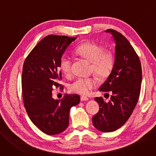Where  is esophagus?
<instances>
[{"instance_id": "1", "label": "esophagus", "mask_w": 156, "mask_h": 156, "mask_svg": "<svg viewBox=\"0 0 156 156\" xmlns=\"http://www.w3.org/2000/svg\"><path fill=\"white\" fill-rule=\"evenodd\" d=\"M80 99H81V101H87V100H89L88 98L86 97V96H81Z\"/></svg>"}]
</instances>
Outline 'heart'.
Returning a JSON list of instances; mask_svg holds the SVG:
<instances>
[{"instance_id":"b5f03b06","label":"heart","mask_w":156,"mask_h":156,"mask_svg":"<svg viewBox=\"0 0 156 156\" xmlns=\"http://www.w3.org/2000/svg\"><path fill=\"white\" fill-rule=\"evenodd\" d=\"M75 53L92 63V69L100 78H106L114 66V57L110 51L105 50L101 45L94 42H85L79 45L74 50ZM62 72L68 75L71 71V60L63 56L59 63ZM94 78H79L70 85V90L80 94H87L96 87Z\"/></svg>"}]
</instances>
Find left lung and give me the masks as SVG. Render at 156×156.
Wrapping results in <instances>:
<instances>
[{"label": "left lung", "mask_w": 156, "mask_h": 156, "mask_svg": "<svg viewBox=\"0 0 156 156\" xmlns=\"http://www.w3.org/2000/svg\"><path fill=\"white\" fill-rule=\"evenodd\" d=\"M111 33L115 45L114 66L109 76L99 88L111 91L108 103L103 98H95L100 110L93 117L94 127L103 132L116 130L129 119L139 99L142 81L141 66L135 50L123 34L114 30Z\"/></svg>", "instance_id": "8db88e82"}]
</instances>
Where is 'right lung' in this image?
<instances>
[{
	"mask_svg": "<svg viewBox=\"0 0 156 156\" xmlns=\"http://www.w3.org/2000/svg\"><path fill=\"white\" fill-rule=\"evenodd\" d=\"M76 37L50 34L37 44L24 63L22 76L24 107L34 125L48 135L62 133L69 125V111L78 105V94L62 100L52 97L53 87L62 79L60 60Z\"/></svg>",
	"mask_w": 156,
	"mask_h": 156,
	"instance_id": "1",
	"label": "right lung"
}]
</instances>
